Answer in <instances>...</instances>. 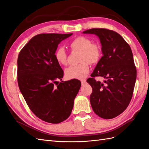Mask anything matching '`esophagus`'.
<instances>
[{
  "instance_id": "obj_1",
  "label": "esophagus",
  "mask_w": 149,
  "mask_h": 149,
  "mask_svg": "<svg viewBox=\"0 0 149 149\" xmlns=\"http://www.w3.org/2000/svg\"><path fill=\"white\" fill-rule=\"evenodd\" d=\"M86 81L85 80V79H83V80H81V84H82V85H83V84H84L85 83H86Z\"/></svg>"
}]
</instances>
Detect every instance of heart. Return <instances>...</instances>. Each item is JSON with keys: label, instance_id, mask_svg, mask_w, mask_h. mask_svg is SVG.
<instances>
[{"label": "heart", "instance_id": "obj_1", "mask_svg": "<svg viewBox=\"0 0 149 149\" xmlns=\"http://www.w3.org/2000/svg\"><path fill=\"white\" fill-rule=\"evenodd\" d=\"M72 50L80 51L79 56V64L72 65L65 69V76L68 79H83L90 71V64H96L100 59L101 48L99 44L91 43V40L84 36H79L70 43ZM55 58L59 64L66 65L68 62V57L65 49L60 47L56 50Z\"/></svg>", "mask_w": 149, "mask_h": 149}]
</instances>
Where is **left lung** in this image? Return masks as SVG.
Segmentation results:
<instances>
[{"label": "left lung", "mask_w": 149, "mask_h": 149, "mask_svg": "<svg viewBox=\"0 0 149 149\" xmlns=\"http://www.w3.org/2000/svg\"><path fill=\"white\" fill-rule=\"evenodd\" d=\"M95 34L100 40L102 57L87 82L92 88L91 106L95 113L104 119L118 116L129 106L136 79V68L129 44L115 31L95 28L83 31ZM107 80L102 84L94 77Z\"/></svg>", "instance_id": "1"}]
</instances>
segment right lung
I'll use <instances>...</instances> for the list:
<instances>
[{"label":"right lung","mask_w":149,"mask_h":149,"mask_svg":"<svg viewBox=\"0 0 149 149\" xmlns=\"http://www.w3.org/2000/svg\"><path fill=\"white\" fill-rule=\"evenodd\" d=\"M70 34H40L32 38L18 57V84L30 109L43 121L59 123L67 119L80 89L79 81H62L63 71L55 58L61 41Z\"/></svg>","instance_id":"add662e5"}]
</instances>
